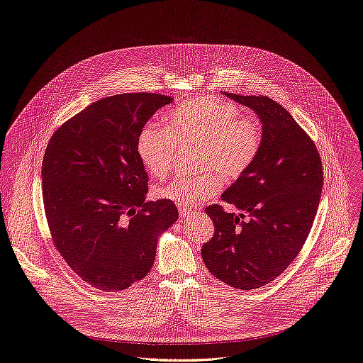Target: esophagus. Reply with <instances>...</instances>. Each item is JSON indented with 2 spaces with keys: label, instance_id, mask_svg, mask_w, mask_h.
Segmentation results:
<instances>
[{
  "label": "esophagus",
  "instance_id": "obj_1",
  "mask_svg": "<svg viewBox=\"0 0 363 363\" xmlns=\"http://www.w3.org/2000/svg\"><path fill=\"white\" fill-rule=\"evenodd\" d=\"M179 211H180V216H182L183 218H186V217H192V216H195V213H196V211L187 210V208H180Z\"/></svg>",
  "mask_w": 363,
  "mask_h": 363
}]
</instances>
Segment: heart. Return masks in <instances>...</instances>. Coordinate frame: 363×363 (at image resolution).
Returning a JSON list of instances; mask_svg holds the SVG:
<instances>
[{"mask_svg":"<svg viewBox=\"0 0 363 363\" xmlns=\"http://www.w3.org/2000/svg\"><path fill=\"white\" fill-rule=\"evenodd\" d=\"M169 127L147 124L137 137V153L150 176L162 179L176 164L179 142L201 145L196 176H177L157 187V196L191 208L217 195L224 177H244L263 149V130L235 103L211 96L192 97L168 113Z\"/></svg>","mask_w":363,"mask_h":363,"instance_id":"1","label":"heart"}]
</instances>
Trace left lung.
Masks as SVG:
<instances>
[{
	"label": "left lung",
	"instance_id": "1",
	"mask_svg": "<svg viewBox=\"0 0 363 363\" xmlns=\"http://www.w3.org/2000/svg\"><path fill=\"white\" fill-rule=\"evenodd\" d=\"M223 94L260 118L263 149L254 167L221 195L239 213L217 203L205 208L216 230L201 254L217 279L255 289L278 278L301 251L320 201L322 161L313 140L278 101Z\"/></svg>",
	"mask_w": 363,
	"mask_h": 363
}]
</instances>
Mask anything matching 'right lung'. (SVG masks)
<instances>
[{
  "label": "right lung",
  "mask_w": 363,
  "mask_h": 363,
  "mask_svg": "<svg viewBox=\"0 0 363 363\" xmlns=\"http://www.w3.org/2000/svg\"><path fill=\"white\" fill-rule=\"evenodd\" d=\"M172 99L127 93L97 100L51 135L43 201L53 244L82 281L127 289L150 272L158 238L179 218L172 201H146L137 137Z\"/></svg>",
  "instance_id": "1"
}]
</instances>
